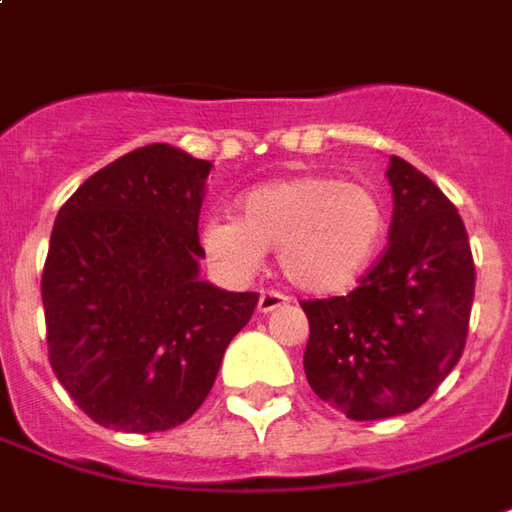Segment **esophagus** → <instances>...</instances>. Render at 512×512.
I'll list each match as a JSON object with an SVG mask.
<instances>
[{
	"mask_svg": "<svg viewBox=\"0 0 512 512\" xmlns=\"http://www.w3.org/2000/svg\"><path fill=\"white\" fill-rule=\"evenodd\" d=\"M288 302H291V299H288V296H282V293L263 291L260 293V299H257V313H271V310L288 305Z\"/></svg>",
	"mask_w": 512,
	"mask_h": 512,
	"instance_id": "1",
	"label": "esophagus"
}]
</instances>
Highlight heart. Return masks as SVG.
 <instances>
[{
	"label": "heart",
	"mask_w": 512,
	"mask_h": 512,
	"mask_svg": "<svg viewBox=\"0 0 512 512\" xmlns=\"http://www.w3.org/2000/svg\"><path fill=\"white\" fill-rule=\"evenodd\" d=\"M388 230L380 194L327 174L271 180L241 196V219L216 216L202 246L230 274H255L280 249L285 280L318 296L349 291L377 257Z\"/></svg>",
	"instance_id": "heart-1"
}]
</instances>
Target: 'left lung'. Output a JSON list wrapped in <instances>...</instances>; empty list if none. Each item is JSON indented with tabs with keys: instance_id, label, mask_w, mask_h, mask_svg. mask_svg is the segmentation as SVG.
Returning <instances> with one entry per match:
<instances>
[{
	"instance_id": "8db88e82",
	"label": "left lung",
	"mask_w": 512,
	"mask_h": 512,
	"mask_svg": "<svg viewBox=\"0 0 512 512\" xmlns=\"http://www.w3.org/2000/svg\"><path fill=\"white\" fill-rule=\"evenodd\" d=\"M385 177L393 219L380 263L352 293L302 302L307 382L355 421L424 405L463 355L474 302V260L455 205L402 157H391Z\"/></svg>"
}]
</instances>
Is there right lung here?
<instances>
[{
	"label": "right lung",
	"instance_id": "obj_1",
	"mask_svg": "<svg viewBox=\"0 0 512 512\" xmlns=\"http://www.w3.org/2000/svg\"><path fill=\"white\" fill-rule=\"evenodd\" d=\"M210 160L141 146L57 213L41 296L49 363L107 430L163 432L194 416L257 293L199 277Z\"/></svg>",
	"mask_w": 512,
	"mask_h": 512
}]
</instances>
